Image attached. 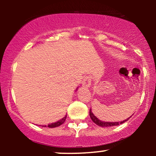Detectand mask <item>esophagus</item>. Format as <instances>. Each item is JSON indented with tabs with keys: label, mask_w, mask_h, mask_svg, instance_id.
I'll return each instance as SVG.
<instances>
[{
	"label": "esophagus",
	"mask_w": 156,
	"mask_h": 156,
	"mask_svg": "<svg viewBox=\"0 0 156 156\" xmlns=\"http://www.w3.org/2000/svg\"><path fill=\"white\" fill-rule=\"evenodd\" d=\"M82 87L84 88H89L91 87V77L86 76L82 81Z\"/></svg>",
	"instance_id": "esophagus-1"
}]
</instances>
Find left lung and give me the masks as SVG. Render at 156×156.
I'll return each mask as SVG.
<instances>
[{"mask_svg":"<svg viewBox=\"0 0 156 156\" xmlns=\"http://www.w3.org/2000/svg\"><path fill=\"white\" fill-rule=\"evenodd\" d=\"M89 116H90V118L92 119V120L95 123L96 125H98V126H101V127H112V126H115V125H119L120 124H122L124 123L125 122L128 121L129 119V118L128 119H125V120L122 121V122H105V121H101L98 118H97L94 115L92 112V109L90 108L89 110Z\"/></svg>","mask_w":156,"mask_h":156,"instance_id":"obj_1","label":"left lung"}]
</instances>
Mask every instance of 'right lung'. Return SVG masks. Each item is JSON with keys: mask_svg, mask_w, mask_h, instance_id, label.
<instances>
[{"mask_svg": "<svg viewBox=\"0 0 156 156\" xmlns=\"http://www.w3.org/2000/svg\"><path fill=\"white\" fill-rule=\"evenodd\" d=\"M66 117H67V115H66L64 117L62 118V119H61L60 120L55 122L51 123V124H48V128H56V127L60 126L61 125L63 124V123L64 122V121H65V119H66ZM42 126H43V125H42ZM46 126H47V125H44L43 127H46Z\"/></svg>", "mask_w": 156, "mask_h": 156, "instance_id": "right-lung-1", "label": "right lung"}]
</instances>
